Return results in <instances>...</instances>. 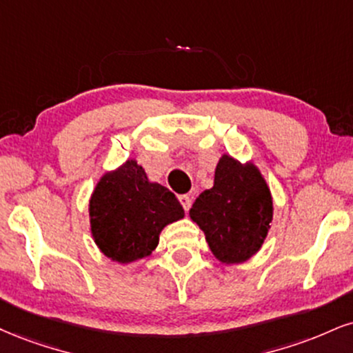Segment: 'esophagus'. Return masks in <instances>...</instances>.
<instances>
[{"mask_svg":"<svg viewBox=\"0 0 353 353\" xmlns=\"http://www.w3.org/2000/svg\"><path fill=\"white\" fill-rule=\"evenodd\" d=\"M179 202L181 205L184 207L185 212H188L190 209V205H192V199H190L189 195H179Z\"/></svg>","mask_w":353,"mask_h":353,"instance_id":"1","label":"esophagus"}]
</instances>
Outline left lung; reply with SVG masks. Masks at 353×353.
Segmentation results:
<instances>
[{"mask_svg": "<svg viewBox=\"0 0 353 353\" xmlns=\"http://www.w3.org/2000/svg\"><path fill=\"white\" fill-rule=\"evenodd\" d=\"M189 215L205 233L214 256L233 265L261 248L273 220V199L256 165L223 154L215 168L214 188L195 199Z\"/></svg>", "mask_w": 353, "mask_h": 353, "instance_id": "left-lung-1", "label": "left lung"}]
</instances>
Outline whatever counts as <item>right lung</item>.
<instances>
[{"label": "right lung", "mask_w": 353, "mask_h": 353, "mask_svg": "<svg viewBox=\"0 0 353 353\" xmlns=\"http://www.w3.org/2000/svg\"><path fill=\"white\" fill-rule=\"evenodd\" d=\"M93 240L110 260L131 263L150 256L165 225L184 217L171 190L148 181L134 159L101 176L88 205Z\"/></svg>", "instance_id": "1"}]
</instances>
